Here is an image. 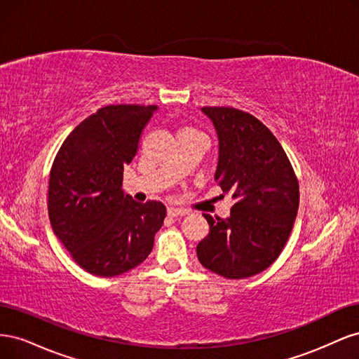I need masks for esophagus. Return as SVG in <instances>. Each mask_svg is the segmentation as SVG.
Segmentation results:
<instances>
[{
	"label": "esophagus",
	"mask_w": 359,
	"mask_h": 359,
	"mask_svg": "<svg viewBox=\"0 0 359 359\" xmlns=\"http://www.w3.org/2000/svg\"><path fill=\"white\" fill-rule=\"evenodd\" d=\"M186 214H187L186 211L181 210V208H175V206H170V208H168V215L169 217H182Z\"/></svg>",
	"instance_id": "obj_1"
}]
</instances>
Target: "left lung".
Returning <instances> with one entry per match:
<instances>
[{"instance_id":"left-lung-1","label":"left lung","mask_w":359,"mask_h":359,"mask_svg":"<svg viewBox=\"0 0 359 359\" xmlns=\"http://www.w3.org/2000/svg\"><path fill=\"white\" fill-rule=\"evenodd\" d=\"M219 136L215 181L235 205L231 217L205 214L210 233L198 244L199 262L224 278L262 273L285 248L299 205V184L271 130L248 112L205 106Z\"/></svg>"}]
</instances>
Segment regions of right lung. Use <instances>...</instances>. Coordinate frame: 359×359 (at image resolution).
Returning a JSON list of instances; mask_svg holds the SVG:
<instances>
[{
    "instance_id": "obj_1",
    "label": "right lung",
    "mask_w": 359,
    "mask_h": 359,
    "mask_svg": "<svg viewBox=\"0 0 359 359\" xmlns=\"http://www.w3.org/2000/svg\"><path fill=\"white\" fill-rule=\"evenodd\" d=\"M157 106L111 104L85 118L52 163L48 212L52 229L86 273L115 277L151 253L166 206L139 203L121 190Z\"/></svg>"
}]
</instances>
